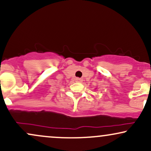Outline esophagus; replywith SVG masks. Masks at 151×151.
Returning a JSON list of instances; mask_svg holds the SVG:
<instances>
[{"mask_svg": "<svg viewBox=\"0 0 151 151\" xmlns=\"http://www.w3.org/2000/svg\"><path fill=\"white\" fill-rule=\"evenodd\" d=\"M75 80L77 82H81V81H82V79H81V78H76Z\"/></svg>", "mask_w": 151, "mask_h": 151, "instance_id": "obj_1", "label": "esophagus"}]
</instances>
